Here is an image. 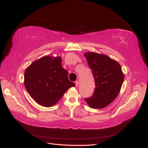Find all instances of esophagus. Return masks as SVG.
Here are the masks:
<instances>
[{"mask_svg": "<svg viewBox=\"0 0 148 148\" xmlns=\"http://www.w3.org/2000/svg\"><path fill=\"white\" fill-rule=\"evenodd\" d=\"M78 84H79L78 81H76V82H75V85H76V87H77V86H78Z\"/></svg>", "mask_w": 148, "mask_h": 148, "instance_id": "esophagus-1", "label": "esophagus"}]
</instances>
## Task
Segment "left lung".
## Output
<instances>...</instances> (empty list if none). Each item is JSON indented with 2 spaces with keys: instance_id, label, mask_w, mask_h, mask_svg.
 I'll list each match as a JSON object with an SVG mask.
<instances>
[{
  "instance_id": "left-lung-1",
  "label": "left lung",
  "mask_w": 148,
  "mask_h": 148,
  "mask_svg": "<svg viewBox=\"0 0 148 148\" xmlns=\"http://www.w3.org/2000/svg\"><path fill=\"white\" fill-rule=\"evenodd\" d=\"M92 70L96 87L93 95L85 98L92 109H102L117 97L124 79L120 64L105 54L89 52L84 53Z\"/></svg>"
}]
</instances>
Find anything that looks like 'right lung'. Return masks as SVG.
I'll return each mask as SVG.
<instances>
[{
    "mask_svg": "<svg viewBox=\"0 0 148 148\" xmlns=\"http://www.w3.org/2000/svg\"><path fill=\"white\" fill-rule=\"evenodd\" d=\"M25 86L31 97L42 106L52 107L70 87L68 72L61 65V58L44 56L34 61L25 72Z\"/></svg>",
    "mask_w": 148,
    "mask_h": 148,
    "instance_id": "add662e5",
    "label": "right lung"
}]
</instances>
